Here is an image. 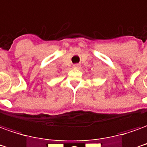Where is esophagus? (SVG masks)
<instances>
[{"instance_id": "1", "label": "esophagus", "mask_w": 147, "mask_h": 147, "mask_svg": "<svg viewBox=\"0 0 147 147\" xmlns=\"http://www.w3.org/2000/svg\"><path fill=\"white\" fill-rule=\"evenodd\" d=\"M73 68H75V69H79L80 68V65L79 64H74Z\"/></svg>"}]
</instances>
